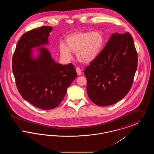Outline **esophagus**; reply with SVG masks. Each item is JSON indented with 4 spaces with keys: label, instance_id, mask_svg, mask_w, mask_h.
Masks as SVG:
<instances>
[{
    "label": "esophagus",
    "instance_id": "esophagus-1",
    "mask_svg": "<svg viewBox=\"0 0 154 154\" xmlns=\"http://www.w3.org/2000/svg\"><path fill=\"white\" fill-rule=\"evenodd\" d=\"M76 72H77V73L78 74V75H80L82 74V72H81L80 68H79V67H77L76 68Z\"/></svg>",
    "mask_w": 154,
    "mask_h": 154
}]
</instances>
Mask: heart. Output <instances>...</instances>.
Masks as SVG:
<instances>
[{
	"label": "heart",
	"instance_id": "1",
	"mask_svg": "<svg viewBox=\"0 0 154 154\" xmlns=\"http://www.w3.org/2000/svg\"><path fill=\"white\" fill-rule=\"evenodd\" d=\"M65 45H59L60 57L69 60L72 57V52H76L77 59L83 63L94 61L102 50L104 38L99 31L76 32L65 38Z\"/></svg>",
	"mask_w": 154,
	"mask_h": 154
}]
</instances>
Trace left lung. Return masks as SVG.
Wrapping results in <instances>:
<instances>
[{
	"label": "left lung",
	"mask_w": 154,
	"mask_h": 154,
	"mask_svg": "<svg viewBox=\"0 0 154 154\" xmlns=\"http://www.w3.org/2000/svg\"><path fill=\"white\" fill-rule=\"evenodd\" d=\"M137 67V54L131 35L113 33L84 70L89 98L100 106L121 100L131 88Z\"/></svg>",
	"instance_id": "1"
}]
</instances>
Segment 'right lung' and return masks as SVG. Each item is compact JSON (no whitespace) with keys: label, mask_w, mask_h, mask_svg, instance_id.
Here are the masks:
<instances>
[{"label":"right lung","mask_w":154,"mask_h":154,"mask_svg":"<svg viewBox=\"0 0 154 154\" xmlns=\"http://www.w3.org/2000/svg\"><path fill=\"white\" fill-rule=\"evenodd\" d=\"M52 29L44 26L23 34L12 60L13 73L20 94L25 100L43 110L57 107L77 77L72 63L59 64L47 48L40 47L48 44V37ZM33 48H38L36 56L33 54Z\"/></svg>","instance_id":"1"}]
</instances>
